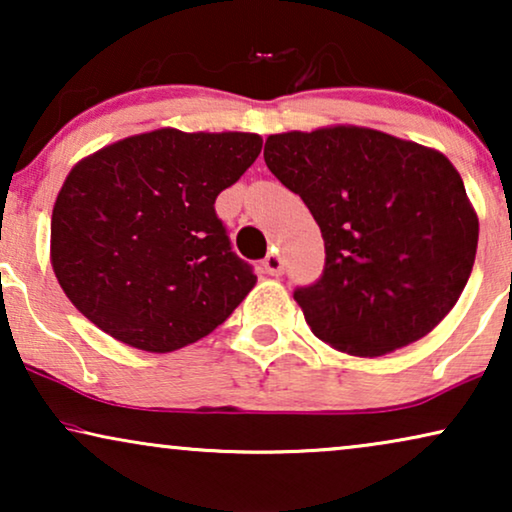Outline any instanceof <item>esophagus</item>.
<instances>
[{
    "label": "esophagus",
    "instance_id": "34e87169",
    "mask_svg": "<svg viewBox=\"0 0 512 512\" xmlns=\"http://www.w3.org/2000/svg\"><path fill=\"white\" fill-rule=\"evenodd\" d=\"M263 268H265V272H268V275L279 277L284 272L282 256H279V254H268V256H265V261H263Z\"/></svg>",
    "mask_w": 512,
    "mask_h": 512
}]
</instances>
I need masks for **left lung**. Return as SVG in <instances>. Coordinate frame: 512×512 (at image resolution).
<instances>
[{
    "label": "left lung",
    "mask_w": 512,
    "mask_h": 512,
    "mask_svg": "<svg viewBox=\"0 0 512 512\" xmlns=\"http://www.w3.org/2000/svg\"><path fill=\"white\" fill-rule=\"evenodd\" d=\"M263 158L324 237V272L293 291L319 340L352 356H382L445 319L471 277L478 214L443 153L331 125L270 135Z\"/></svg>",
    "instance_id": "8db88e82"
}]
</instances>
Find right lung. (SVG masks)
Wrapping results in <instances>:
<instances>
[{"label":"right lung","mask_w":512,"mask_h":512,"mask_svg":"<svg viewBox=\"0 0 512 512\" xmlns=\"http://www.w3.org/2000/svg\"><path fill=\"white\" fill-rule=\"evenodd\" d=\"M254 132L160 128L79 160L51 216V265L83 317L125 345L174 352L254 289L214 212L261 153Z\"/></svg>","instance_id":"1"}]
</instances>
